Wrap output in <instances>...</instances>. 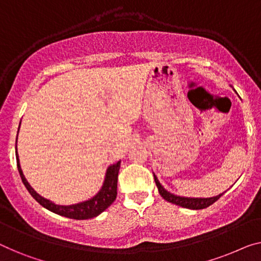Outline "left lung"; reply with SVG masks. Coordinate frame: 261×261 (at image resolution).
<instances>
[{"mask_svg": "<svg viewBox=\"0 0 261 261\" xmlns=\"http://www.w3.org/2000/svg\"><path fill=\"white\" fill-rule=\"evenodd\" d=\"M154 177V181H155V185H157L158 188V191L159 194L164 198L166 201H169V203H172L174 205H178V206H181V207L184 208H190V210H201V208H206L208 207L210 205H212L213 203H216V201L219 199V198L223 196V194L226 192H223L220 194H218V196L215 197H210V198H191V197H181V196H177V194L174 193H171L169 192L168 190H165L163 188V185L159 182L158 178L155 177V174H153Z\"/></svg>", "mask_w": 261, "mask_h": 261, "instance_id": "1", "label": "left lung"}]
</instances>
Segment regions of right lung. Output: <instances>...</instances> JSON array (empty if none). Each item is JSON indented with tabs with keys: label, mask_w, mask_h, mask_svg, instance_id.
Here are the masks:
<instances>
[{
	"label": "right lung",
	"mask_w": 261,
	"mask_h": 261,
	"mask_svg": "<svg viewBox=\"0 0 261 261\" xmlns=\"http://www.w3.org/2000/svg\"><path fill=\"white\" fill-rule=\"evenodd\" d=\"M21 125V123H19ZM19 130V126H18ZM18 135V134H17ZM16 161H17V169L19 172V176L22 178V181L24 186L28 190L29 193L34 197V199L40 203L44 208L49 210L56 215L71 218V219L76 220H84V219H91L99 216L100 213L106 211V210L114 203L117 196V179H118V172L120 168V161L115 163L110 166H108L106 177H104V181L102 188L97 192L95 196L91 197L90 199L81 201V203L72 204V205H60L55 204L54 201L46 199V198L42 197L38 194L35 190L31 188V185L25 179L23 171L21 169V164H19L18 153H17V138H16Z\"/></svg>",
	"instance_id": "right-lung-1"
}]
</instances>
